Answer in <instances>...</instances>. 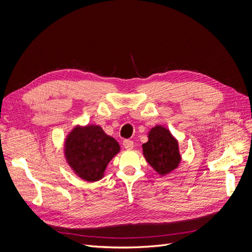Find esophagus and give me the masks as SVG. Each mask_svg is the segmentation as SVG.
I'll return each instance as SVG.
<instances>
[{"label":"esophagus","instance_id":"esophagus-1","mask_svg":"<svg viewBox=\"0 0 252 252\" xmlns=\"http://www.w3.org/2000/svg\"><path fill=\"white\" fill-rule=\"evenodd\" d=\"M123 146H124L125 149L130 150V149L133 148V142L130 141V140H125V141L123 142Z\"/></svg>","mask_w":252,"mask_h":252}]
</instances>
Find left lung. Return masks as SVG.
I'll list each match as a JSON object with an SVG mask.
<instances>
[{
	"label": "left lung",
	"instance_id": "1",
	"mask_svg": "<svg viewBox=\"0 0 252 252\" xmlns=\"http://www.w3.org/2000/svg\"><path fill=\"white\" fill-rule=\"evenodd\" d=\"M143 156L154 170L161 175L169 174L181 163L178 140L169 129L162 125L152 127L148 132V142L143 144Z\"/></svg>",
	"mask_w": 252,
	"mask_h": 252
}]
</instances>
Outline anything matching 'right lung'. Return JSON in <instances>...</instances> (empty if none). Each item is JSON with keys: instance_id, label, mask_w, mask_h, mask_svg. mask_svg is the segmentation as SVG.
<instances>
[{"instance_id": "obj_1", "label": "right lung", "mask_w": 252, "mask_h": 252, "mask_svg": "<svg viewBox=\"0 0 252 252\" xmlns=\"http://www.w3.org/2000/svg\"><path fill=\"white\" fill-rule=\"evenodd\" d=\"M120 150L119 143L94 124L77 125L64 142L67 164L74 174L89 183L104 178L106 167Z\"/></svg>"}]
</instances>
